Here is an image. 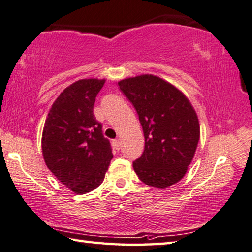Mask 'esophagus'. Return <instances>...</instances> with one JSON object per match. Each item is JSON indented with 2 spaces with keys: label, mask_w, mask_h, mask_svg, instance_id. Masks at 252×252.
Wrapping results in <instances>:
<instances>
[{
  "label": "esophagus",
  "mask_w": 252,
  "mask_h": 252,
  "mask_svg": "<svg viewBox=\"0 0 252 252\" xmlns=\"http://www.w3.org/2000/svg\"><path fill=\"white\" fill-rule=\"evenodd\" d=\"M113 145H114V147H115V148H116V149H117V151H118V149H119V148H121V140H119L118 138H116V139H114V140H113Z\"/></svg>",
  "instance_id": "34e87169"
}]
</instances>
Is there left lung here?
<instances>
[{
	"label": "left lung",
	"mask_w": 252,
	"mask_h": 252,
	"mask_svg": "<svg viewBox=\"0 0 252 252\" xmlns=\"http://www.w3.org/2000/svg\"><path fill=\"white\" fill-rule=\"evenodd\" d=\"M119 90L134 105L145 137L143 155L133 162L148 186L167 188L187 173L200 138L195 108L173 84L152 74L124 78Z\"/></svg>",
	"instance_id": "8db88e82"
}]
</instances>
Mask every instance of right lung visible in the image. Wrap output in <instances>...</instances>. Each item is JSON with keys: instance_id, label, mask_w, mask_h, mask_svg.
<instances>
[{"instance_id": "right-lung-1", "label": "right lung", "mask_w": 252, "mask_h": 252, "mask_svg": "<svg viewBox=\"0 0 252 252\" xmlns=\"http://www.w3.org/2000/svg\"><path fill=\"white\" fill-rule=\"evenodd\" d=\"M105 82L84 78L70 84L53 103L44 124V161L64 186L79 195L103 183L113 158L109 140L93 113Z\"/></svg>"}]
</instances>
